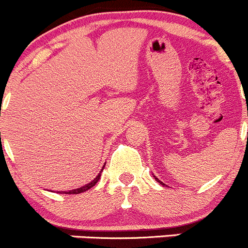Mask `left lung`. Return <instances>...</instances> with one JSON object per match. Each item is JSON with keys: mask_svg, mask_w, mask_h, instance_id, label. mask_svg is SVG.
Listing matches in <instances>:
<instances>
[{"mask_svg": "<svg viewBox=\"0 0 248 248\" xmlns=\"http://www.w3.org/2000/svg\"><path fill=\"white\" fill-rule=\"evenodd\" d=\"M155 180H156V181H158V182H159V184H163V182H161V181H159V180H158V179H155ZM163 185H164V184H163Z\"/></svg>", "mask_w": 248, "mask_h": 248, "instance_id": "obj_1", "label": "left lung"}]
</instances>
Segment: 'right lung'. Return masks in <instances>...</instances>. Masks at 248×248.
<instances>
[{"instance_id": "obj_1", "label": "right lung", "mask_w": 248, "mask_h": 248, "mask_svg": "<svg viewBox=\"0 0 248 248\" xmlns=\"http://www.w3.org/2000/svg\"><path fill=\"white\" fill-rule=\"evenodd\" d=\"M99 179H100V173H99L98 176H96L95 179L93 180V181L90 182V184L85 185V186L80 187V188H78V189H72V191H66V192H63V193H68V194H78V193H82V192L88 191V189H89V188H92V187L95 186L96 182L99 181Z\"/></svg>"}]
</instances>
